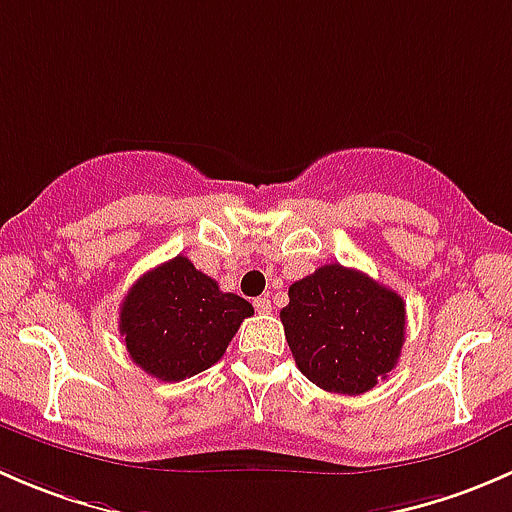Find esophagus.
Here are the masks:
<instances>
[{
    "label": "esophagus",
    "instance_id": "1",
    "mask_svg": "<svg viewBox=\"0 0 512 512\" xmlns=\"http://www.w3.org/2000/svg\"><path fill=\"white\" fill-rule=\"evenodd\" d=\"M252 305H255V310L262 312V315H265V312H272V302L267 300V297H257V300L252 302Z\"/></svg>",
    "mask_w": 512,
    "mask_h": 512
}]
</instances>
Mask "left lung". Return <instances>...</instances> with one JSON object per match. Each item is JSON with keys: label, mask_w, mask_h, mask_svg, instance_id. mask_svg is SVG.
<instances>
[{"label": "left lung", "mask_w": 512, "mask_h": 512, "mask_svg": "<svg viewBox=\"0 0 512 512\" xmlns=\"http://www.w3.org/2000/svg\"><path fill=\"white\" fill-rule=\"evenodd\" d=\"M287 295L280 310L287 345L317 388L360 395L398 365L405 302L395 290L335 262L297 280Z\"/></svg>", "instance_id": "left-lung-1"}]
</instances>
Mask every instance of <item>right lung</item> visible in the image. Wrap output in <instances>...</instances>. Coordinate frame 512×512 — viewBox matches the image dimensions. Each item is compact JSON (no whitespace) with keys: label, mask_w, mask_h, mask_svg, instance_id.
<instances>
[{"label":"right lung","mask_w":512,"mask_h":512,"mask_svg":"<svg viewBox=\"0 0 512 512\" xmlns=\"http://www.w3.org/2000/svg\"><path fill=\"white\" fill-rule=\"evenodd\" d=\"M252 312L245 297L222 292L177 255L145 272L124 295L119 335L147 375L180 382L215 365Z\"/></svg>","instance_id":"1"}]
</instances>
